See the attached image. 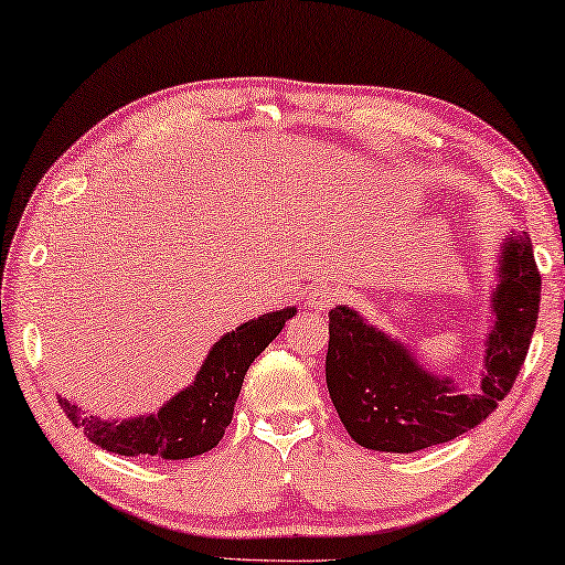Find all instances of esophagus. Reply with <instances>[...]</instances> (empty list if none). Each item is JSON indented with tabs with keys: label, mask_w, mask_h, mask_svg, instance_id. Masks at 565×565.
Returning <instances> with one entry per match:
<instances>
[{
	"label": "esophagus",
	"mask_w": 565,
	"mask_h": 565,
	"mask_svg": "<svg viewBox=\"0 0 565 565\" xmlns=\"http://www.w3.org/2000/svg\"><path fill=\"white\" fill-rule=\"evenodd\" d=\"M338 298H340V290L335 288V285L318 282V285H312L308 295H305V302H308V308H316L320 312H326L338 302Z\"/></svg>",
	"instance_id": "34e87169"
}]
</instances>
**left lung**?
<instances>
[{
  "label": "left lung",
  "mask_w": 565,
  "mask_h": 565,
  "mask_svg": "<svg viewBox=\"0 0 565 565\" xmlns=\"http://www.w3.org/2000/svg\"><path fill=\"white\" fill-rule=\"evenodd\" d=\"M495 326L488 335L486 375L476 393H458L450 377L415 363L397 340L370 328L355 310H330L326 381L332 405L358 446L415 452L463 436L511 393L539 320L541 273L529 235L508 237Z\"/></svg>",
  "instance_id": "1"
}]
</instances>
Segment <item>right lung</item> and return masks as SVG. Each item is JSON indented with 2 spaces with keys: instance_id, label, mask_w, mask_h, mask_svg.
<instances>
[{
  "instance_id": "obj_1",
  "label": "right lung",
  "mask_w": 565,
  "mask_h": 565,
  "mask_svg": "<svg viewBox=\"0 0 565 565\" xmlns=\"http://www.w3.org/2000/svg\"><path fill=\"white\" fill-rule=\"evenodd\" d=\"M292 316L295 308L267 312L227 332L210 350L195 383L174 395L168 405H162L157 415L105 423L95 415H85L64 397L57 401L74 428H82L95 446L117 456H152L162 460L195 458L215 448L225 436L249 363L273 343L285 320Z\"/></svg>"
}]
</instances>
